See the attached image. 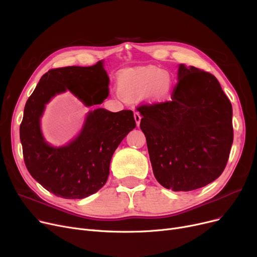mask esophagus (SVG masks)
<instances>
[{"mask_svg":"<svg viewBox=\"0 0 257 257\" xmlns=\"http://www.w3.org/2000/svg\"><path fill=\"white\" fill-rule=\"evenodd\" d=\"M133 115H135V119H136V121H137V125L139 126L140 122H141V118H142L141 114L138 112V111H136V112L133 113Z\"/></svg>","mask_w":257,"mask_h":257,"instance_id":"34e87169","label":"esophagus"}]
</instances>
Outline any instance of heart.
<instances>
[{
  "mask_svg": "<svg viewBox=\"0 0 257 257\" xmlns=\"http://www.w3.org/2000/svg\"><path fill=\"white\" fill-rule=\"evenodd\" d=\"M172 77L154 66L122 70L117 77V92L126 99L145 95L151 101L164 102L169 97Z\"/></svg>",
  "mask_w": 257,
  "mask_h": 257,
  "instance_id": "b5f03b06",
  "label": "heart"
}]
</instances>
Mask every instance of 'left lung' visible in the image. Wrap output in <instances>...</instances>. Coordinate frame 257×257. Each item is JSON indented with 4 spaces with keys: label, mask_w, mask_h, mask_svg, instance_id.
Segmentation results:
<instances>
[{
    "label": "left lung",
    "mask_w": 257,
    "mask_h": 257,
    "mask_svg": "<svg viewBox=\"0 0 257 257\" xmlns=\"http://www.w3.org/2000/svg\"><path fill=\"white\" fill-rule=\"evenodd\" d=\"M170 101L142 104L140 127L163 187L191 191L225 170L233 143L232 105L216 77L184 64Z\"/></svg>",
    "instance_id": "8db88e82"
}]
</instances>
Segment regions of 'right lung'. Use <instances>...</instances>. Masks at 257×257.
Returning <instances> with one entry per match:
<instances>
[{
	"mask_svg": "<svg viewBox=\"0 0 257 257\" xmlns=\"http://www.w3.org/2000/svg\"><path fill=\"white\" fill-rule=\"evenodd\" d=\"M109 77L99 61L93 66H68L44 74L27 99L20 126L26 168L35 180L59 197L84 198L107 182L113 152L137 127L131 110L118 112L97 108L88 114L80 136L54 148L44 141L40 118L55 94L70 90L87 105L101 104L109 93Z\"/></svg>",
	"mask_w": 257,
	"mask_h": 257,
	"instance_id": "obj_1",
	"label": "right lung"
}]
</instances>
